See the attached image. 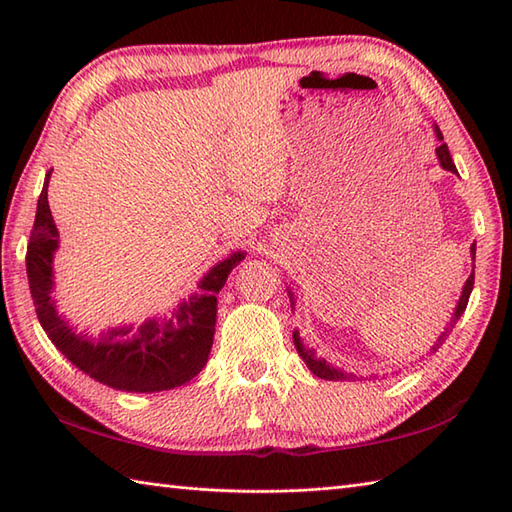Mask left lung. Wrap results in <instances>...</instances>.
Returning <instances> with one entry per match:
<instances>
[{"mask_svg":"<svg viewBox=\"0 0 512 512\" xmlns=\"http://www.w3.org/2000/svg\"><path fill=\"white\" fill-rule=\"evenodd\" d=\"M433 132H436V138L440 140V147L436 149V156H438L440 167H442L444 171L458 173V169H455V165H453V158H451V154H449V147H447V143H442L444 138H442L440 127H438V125H433ZM471 259H473V270H471L469 279H466V284L462 286V295H460V299H458V306H455V310H453V317H451L449 325H447V328H444V332L438 336V341H436V345L431 347V350H436V347H440V345H442V341L447 339L449 332L455 328V323L460 321V317H462L464 310H466V303H469L471 290H473V284H475V244L471 246ZM288 297H290V306H292V310H295V306H297V299H295V292H292V288H290V286H288ZM292 341H295V347H297L299 356L303 358V363L308 365V369H310V372H312L314 376H319V378H323V380H354V378H356V374H352V372H343L341 367H336V365L328 363V361H325V358L317 356V352H314V350H310V347L303 345V339L299 336V330L292 332Z\"/></svg>","mask_w":512,"mask_h":512,"instance_id":"8db88e82","label":"left lung"}]
</instances>
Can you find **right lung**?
Listing matches in <instances>:
<instances>
[{
  "instance_id": "right-lung-1",
  "label": "right lung",
  "mask_w": 512,
  "mask_h": 512,
  "mask_svg": "<svg viewBox=\"0 0 512 512\" xmlns=\"http://www.w3.org/2000/svg\"><path fill=\"white\" fill-rule=\"evenodd\" d=\"M48 182L50 173L43 180L26 253L30 295L48 339L74 367L112 389L154 394L189 383L209 361L217 292L226 284L228 273L246 257L244 250H235L217 262L198 281V290L189 299H182L169 317L114 325L99 336L76 332L70 321L59 314L52 297L59 231L50 213Z\"/></svg>"
}]
</instances>
